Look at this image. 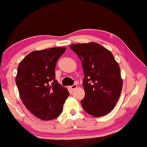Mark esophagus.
<instances>
[{"label": "esophagus", "mask_w": 147, "mask_h": 147, "mask_svg": "<svg viewBox=\"0 0 147 147\" xmlns=\"http://www.w3.org/2000/svg\"><path fill=\"white\" fill-rule=\"evenodd\" d=\"M69 89H71V90L73 91V90H74V89H75L77 88V86L76 85V84H74V85H73V86H69Z\"/></svg>", "instance_id": "34e87169"}]
</instances>
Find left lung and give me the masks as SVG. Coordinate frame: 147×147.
<instances>
[{"mask_svg":"<svg viewBox=\"0 0 147 147\" xmlns=\"http://www.w3.org/2000/svg\"><path fill=\"white\" fill-rule=\"evenodd\" d=\"M82 64L85 96L81 101L93 117L109 113L117 102L123 88L119 65L110 51L94 42L70 45Z\"/></svg>","mask_w":147,"mask_h":147,"instance_id":"8db88e82","label":"left lung"}]
</instances>
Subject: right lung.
Returning a JSON list of instances; mask_svg holds the SVG:
<instances>
[{
	"mask_svg": "<svg viewBox=\"0 0 147 147\" xmlns=\"http://www.w3.org/2000/svg\"><path fill=\"white\" fill-rule=\"evenodd\" d=\"M65 47L35 51L20 62L16 77L24 105L37 117L51 121L58 117L69 95L55 79V67Z\"/></svg>",
	"mask_w": 147,
	"mask_h": 147,
	"instance_id": "add662e5",
	"label": "right lung"
}]
</instances>
